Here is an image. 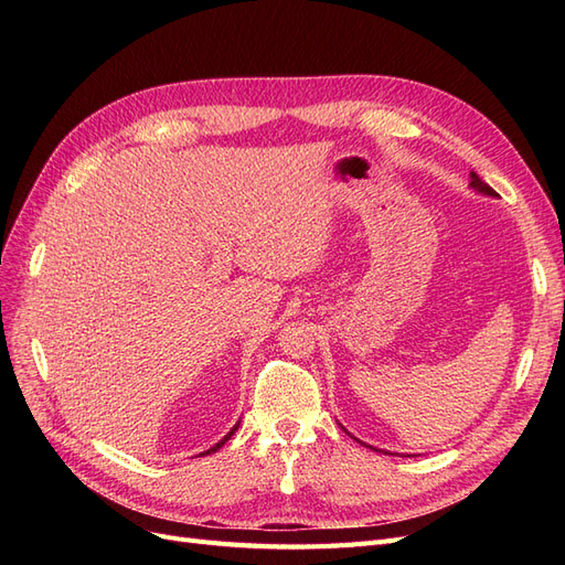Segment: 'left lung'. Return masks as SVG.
<instances>
[{
    "instance_id": "8db88e82",
    "label": "left lung",
    "mask_w": 565,
    "mask_h": 565,
    "mask_svg": "<svg viewBox=\"0 0 565 565\" xmlns=\"http://www.w3.org/2000/svg\"><path fill=\"white\" fill-rule=\"evenodd\" d=\"M469 188H473V191H476V193H481V195L498 198V193H494L492 188H490L481 177H478L476 172H471V183H469ZM341 429H344V426H341ZM367 448H372V446H367ZM372 450H377V448H372Z\"/></svg>"
}]
</instances>
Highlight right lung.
Masks as SVG:
<instances>
[{"mask_svg": "<svg viewBox=\"0 0 565 565\" xmlns=\"http://www.w3.org/2000/svg\"><path fill=\"white\" fill-rule=\"evenodd\" d=\"M237 426H241V422H237V424H235V426H233V429H231V431H228V434H226V436H224V438H221V440H218V443H216V446H212V448H210V450H207V452H202V455H210V452H216V450H218V448H221V446H224V443H226V440H228V438H231V436H233V434H235V431H237Z\"/></svg>", "mask_w": 565, "mask_h": 565, "instance_id": "1", "label": "right lung"}]
</instances>
